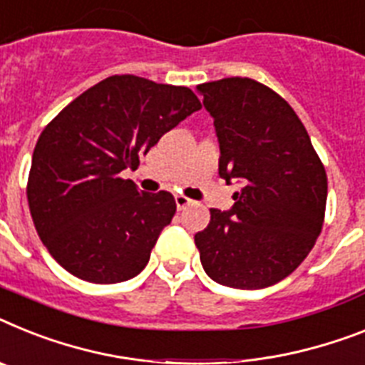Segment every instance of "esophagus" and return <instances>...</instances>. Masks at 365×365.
Instances as JSON below:
<instances>
[{"mask_svg":"<svg viewBox=\"0 0 365 365\" xmlns=\"http://www.w3.org/2000/svg\"><path fill=\"white\" fill-rule=\"evenodd\" d=\"M174 200H176V207H178V210H180V211L187 210L189 206H192V200H191V198L183 197V195H176V197H174Z\"/></svg>","mask_w":365,"mask_h":365,"instance_id":"obj_1","label":"esophagus"}]
</instances>
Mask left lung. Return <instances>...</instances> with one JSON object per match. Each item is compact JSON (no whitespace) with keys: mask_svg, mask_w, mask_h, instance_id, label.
<instances>
[{"mask_svg":"<svg viewBox=\"0 0 365 365\" xmlns=\"http://www.w3.org/2000/svg\"><path fill=\"white\" fill-rule=\"evenodd\" d=\"M219 140V176L235 204L195 234L211 280L262 289L292 274L321 234L327 174L292 106L249 78L198 85Z\"/></svg>","mask_w":365,"mask_h":365,"instance_id":"left-lung-1","label":"left lung"}]
</instances>
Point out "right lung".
<instances>
[{"instance_id":"right-lung-1","label":"right lung","mask_w":365,"mask_h":365,"mask_svg":"<svg viewBox=\"0 0 365 365\" xmlns=\"http://www.w3.org/2000/svg\"><path fill=\"white\" fill-rule=\"evenodd\" d=\"M200 107L191 88L125 73L85 91L46 125L27 200L61 267L94 284L130 280L146 267L176 202L167 191H139L120 173Z\"/></svg>"}]
</instances>
